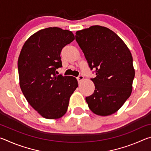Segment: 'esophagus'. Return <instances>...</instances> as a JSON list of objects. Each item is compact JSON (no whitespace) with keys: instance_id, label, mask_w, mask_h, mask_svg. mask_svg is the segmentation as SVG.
<instances>
[{"instance_id":"34e87169","label":"esophagus","mask_w":151,"mask_h":151,"mask_svg":"<svg viewBox=\"0 0 151 151\" xmlns=\"http://www.w3.org/2000/svg\"><path fill=\"white\" fill-rule=\"evenodd\" d=\"M76 78H77V81L78 82H81V81H82L84 79V76L83 75H79Z\"/></svg>"}]
</instances>
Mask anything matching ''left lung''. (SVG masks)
<instances>
[{"mask_svg": "<svg viewBox=\"0 0 151 151\" xmlns=\"http://www.w3.org/2000/svg\"><path fill=\"white\" fill-rule=\"evenodd\" d=\"M76 40L96 77L92 95L86 97L94 114L108 116L123 105L132 90L134 69L131 52L121 38L104 27L92 26L76 32Z\"/></svg>", "mask_w": 151, "mask_h": 151, "instance_id": "8db88e82", "label": "left lung"}]
</instances>
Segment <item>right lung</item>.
<instances>
[{
	"label": "right lung",
	"mask_w": 151,
	"mask_h": 151,
	"mask_svg": "<svg viewBox=\"0 0 151 151\" xmlns=\"http://www.w3.org/2000/svg\"><path fill=\"white\" fill-rule=\"evenodd\" d=\"M74 40L70 30L49 27L30 36L20 51L18 60L20 88L30 106L45 119L62 117L78 87L75 77L55 73L62 66L63 48Z\"/></svg>",
	"instance_id": "obj_1"
}]
</instances>
